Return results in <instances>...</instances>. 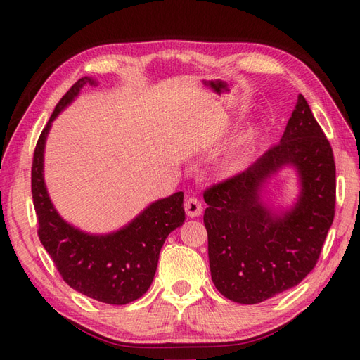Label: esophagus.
<instances>
[{"label": "esophagus", "instance_id": "1", "mask_svg": "<svg viewBox=\"0 0 360 360\" xmlns=\"http://www.w3.org/2000/svg\"><path fill=\"white\" fill-rule=\"evenodd\" d=\"M184 210H186V214L189 217H197L202 213V204L200 202V200L191 197L184 202Z\"/></svg>", "mask_w": 360, "mask_h": 360}]
</instances>
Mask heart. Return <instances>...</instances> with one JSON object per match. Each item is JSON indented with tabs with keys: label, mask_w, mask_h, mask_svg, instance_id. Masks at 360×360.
<instances>
[{
	"label": "heart",
	"mask_w": 360,
	"mask_h": 360,
	"mask_svg": "<svg viewBox=\"0 0 360 360\" xmlns=\"http://www.w3.org/2000/svg\"><path fill=\"white\" fill-rule=\"evenodd\" d=\"M257 144V134L254 130H246L240 136H238L237 143L230 153V156L226 158L224 163V169L226 172H237L240 171L252 155V151Z\"/></svg>",
	"instance_id": "1"
}]
</instances>
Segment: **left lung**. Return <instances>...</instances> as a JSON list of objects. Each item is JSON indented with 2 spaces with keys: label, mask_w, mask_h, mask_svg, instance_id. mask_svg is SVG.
Masks as SVG:
<instances>
[{
  "label": "left lung",
  "mask_w": 360,
  "mask_h": 360,
  "mask_svg": "<svg viewBox=\"0 0 360 360\" xmlns=\"http://www.w3.org/2000/svg\"><path fill=\"white\" fill-rule=\"evenodd\" d=\"M284 166L297 169L301 192L290 210L275 212L260 193ZM335 177L332 147L299 94L281 143L204 192L212 281L222 296L254 304L307 278L333 222Z\"/></svg>",
  "instance_id": "1"
}]
</instances>
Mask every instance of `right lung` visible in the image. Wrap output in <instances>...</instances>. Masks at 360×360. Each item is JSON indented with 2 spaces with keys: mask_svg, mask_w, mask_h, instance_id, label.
<instances>
[{
  "mask_svg": "<svg viewBox=\"0 0 360 360\" xmlns=\"http://www.w3.org/2000/svg\"><path fill=\"white\" fill-rule=\"evenodd\" d=\"M86 84L94 85L96 81L84 76L63 96L37 141L31 168L37 234L61 278L73 290L103 303L126 304L150 288L165 238L183 225V192L151 202L135 219L110 234L85 233L63 219L48 195L43 153L52 122Z\"/></svg>",
  "mask_w": 360,
  "mask_h": 360,
  "instance_id": "add662e5",
  "label": "right lung"
}]
</instances>
